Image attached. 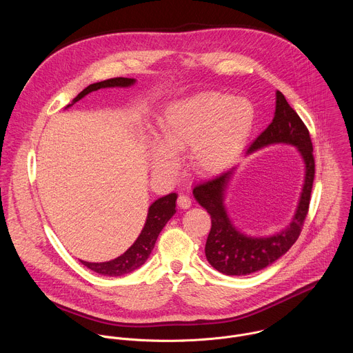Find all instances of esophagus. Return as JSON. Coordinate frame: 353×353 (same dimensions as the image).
I'll list each match as a JSON object with an SVG mask.
<instances>
[{"instance_id": "esophagus-1", "label": "esophagus", "mask_w": 353, "mask_h": 353, "mask_svg": "<svg viewBox=\"0 0 353 353\" xmlns=\"http://www.w3.org/2000/svg\"><path fill=\"white\" fill-rule=\"evenodd\" d=\"M177 205L181 208V210H188L191 207V198L185 194H180L179 198H177Z\"/></svg>"}]
</instances>
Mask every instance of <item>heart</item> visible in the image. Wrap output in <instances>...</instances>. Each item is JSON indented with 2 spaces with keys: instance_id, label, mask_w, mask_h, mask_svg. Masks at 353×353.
Wrapping results in <instances>:
<instances>
[{
  "instance_id": "obj_1",
  "label": "heart",
  "mask_w": 353,
  "mask_h": 353,
  "mask_svg": "<svg viewBox=\"0 0 353 353\" xmlns=\"http://www.w3.org/2000/svg\"><path fill=\"white\" fill-rule=\"evenodd\" d=\"M254 123V110L244 99L219 92H201L169 103L158 121L152 163L159 172L174 169L172 157L187 152L190 168L214 174L230 165L244 148Z\"/></svg>"
}]
</instances>
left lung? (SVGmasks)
Here are the masks:
<instances>
[{"instance_id": "left-lung-1", "label": "left lung", "mask_w": 353, "mask_h": 353, "mask_svg": "<svg viewBox=\"0 0 353 353\" xmlns=\"http://www.w3.org/2000/svg\"><path fill=\"white\" fill-rule=\"evenodd\" d=\"M272 143L296 146L306 166L305 184L297 210L289 226L282 232L270 237H251L243 234L233 226L226 214L223 195L236 168L196 184L192 190L198 204L211 215L212 225L205 244L207 260L216 271L225 275H248L271 265L294 244L303 229L316 173L313 143L307 127L279 90H276V106L272 123L250 145L247 154H253L254 150Z\"/></svg>"}]
</instances>
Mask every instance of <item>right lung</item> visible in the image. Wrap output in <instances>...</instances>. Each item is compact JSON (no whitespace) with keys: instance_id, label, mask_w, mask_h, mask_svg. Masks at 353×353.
<instances>
[{"instance_id":"obj_1","label":"right lung","mask_w":353,"mask_h":353,"mask_svg":"<svg viewBox=\"0 0 353 353\" xmlns=\"http://www.w3.org/2000/svg\"><path fill=\"white\" fill-rule=\"evenodd\" d=\"M132 83H135V79L123 78V77L96 82L85 88L72 100V103L78 102V100H81L88 93L97 90L100 88H114V86L127 88V86H131ZM70 106L71 105H68L67 108ZM176 199H177V194L170 192L157 199L155 203L149 207L146 222L141 234L124 254L108 263H88V261H81V263L89 270H92L93 272L105 275V276H121L124 274H130L135 271L148 260V257L150 256V253H152V250L155 247L159 233L162 232L165 225L169 222V219L176 214Z\"/></svg>"}]
</instances>
